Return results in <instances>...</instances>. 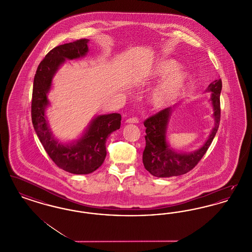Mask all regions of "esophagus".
<instances>
[{"instance_id":"1","label":"esophagus","mask_w":252,"mask_h":252,"mask_svg":"<svg viewBox=\"0 0 252 252\" xmlns=\"http://www.w3.org/2000/svg\"><path fill=\"white\" fill-rule=\"evenodd\" d=\"M128 124H138L139 123V119L137 117H132V118H128L126 121Z\"/></svg>"}]
</instances>
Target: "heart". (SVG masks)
Instances as JSON below:
<instances>
[{
  "label": "heart",
  "instance_id": "heart-1",
  "mask_svg": "<svg viewBox=\"0 0 252 252\" xmlns=\"http://www.w3.org/2000/svg\"><path fill=\"white\" fill-rule=\"evenodd\" d=\"M178 66L176 61L171 60H161L156 65V75L164 76L170 73L153 94V102L158 107H166L171 104L187 83L188 73L184 70H176Z\"/></svg>",
  "mask_w": 252,
  "mask_h": 252
}]
</instances>
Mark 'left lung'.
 <instances>
[{
	"mask_svg": "<svg viewBox=\"0 0 252 252\" xmlns=\"http://www.w3.org/2000/svg\"><path fill=\"white\" fill-rule=\"evenodd\" d=\"M222 81L220 78L209 85L208 92L212 93L211 101L214 107L215 126L212 133L201 148L190 153H179L168 146L166 143V128L172 108L161 109L156 114L144 121L145 148L143 154V162L145 169L158 178H170L184 175L195 167L206 154L212 144L220 124V93Z\"/></svg>",
	"mask_w": 252,
	"mask_h": 252,
	"instance_id": "1",
	"label": "left lung"
}]
</instances>
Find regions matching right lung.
Listing matches in <instances>:
<instances>
[{
    "instance_id": "add662e5",
    "label": "right lung",
    "mask_w": 252,
    "mask_h": 252,
    "mask_svg": "<svg viewBox=\"0 0 252 252\" xmlns=\"http://www.w3.org/2000/svg\"><path fill=\"white\" fill-rule=\"evenodd\" d=\"M88 41L80 38L49 52L36 69L31 104L32 123L46 153L58 167L76 175L93 173L102 165L107 155V139L111 132L120 128L122 120L119 113L97 116L83 137L73 144H60L52 137L44 113L52 78L66 59H78L88 53Z\"/></svg>"
}]
</instances>
